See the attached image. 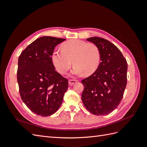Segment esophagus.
Here are the masks:
<instances>
[{"label":"esophagus","mask_w":147,"mask_h":147,"mask_svg":"<svg viewBox=\"0 0 147 147\" xmlns=\"http://www.w3.org/2000/svg\"><path fill=\"white\" fill-rule=\"evenodd\" d=\"M78 81L76 80H69V84L70 86H73L75 83H76Z\"/></svg>","instance_id":"34e87169"}]
</instances>
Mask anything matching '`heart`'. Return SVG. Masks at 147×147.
<instances>
[{"label": "heart", "mask_w": 147, "mask_h": 147, "mask_svg": "<svg viewBox=\"0 0 147 147\" xmlns=\"http://www.w3.org/2000/svg\"><path fill=\"white\" fill-rule=\"evenodd\" d=\"M56 48L51 54L52 63L60 74H65L73 63L70 72L72 76H80L84 73L91 75L96 72L100 63L101 54L96 44L80 40H70Z\"/></svg>", "instance_id": "obj_1"}]
</instances>
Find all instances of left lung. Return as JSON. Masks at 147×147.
Wrapping results in <instances>:
<instances>
[{
    "label": "left lung",
    "instance_id": "8db88e82",
    "mask_svg": "<svg viewBox=\"0 0 147 147\" xmlns=\"http://www.w3.org/2000/svg\"><path fill=\"white\" fill-rule=\"evenodd\" d=\"M86 40L99 47L101 59L96 72L82 80V100L91 113L105 115L113 112L123 98L127 84V64L119 49L107 40L94 37Z\"/></svg>",
    "mask_w": 147,
    "mask_h": 147
}]
</instances>
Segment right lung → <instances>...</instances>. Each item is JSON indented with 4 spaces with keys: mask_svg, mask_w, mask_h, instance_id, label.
Returning a JSON list of instances; mask_svg holds the SVG:
<instances>
[{
    "mask_svg": "<svg viewBox=\"0 0 147 147\" xmlns=\"http://www.w3.org/2000/svg\"><path fill=\"white\" fill-rule=\"evenodd\" d=\"M64 38L43 36L35 40L21 53L17 80L22 100L36 115L55 113L63 102L68 80L55 70L51 54Z\"/></svg>",
    "mask_w": 147,
    "mask_h": 147,
    "instance_id": "right-lung-1",
    "label": "right lung"
}]
</instances>
